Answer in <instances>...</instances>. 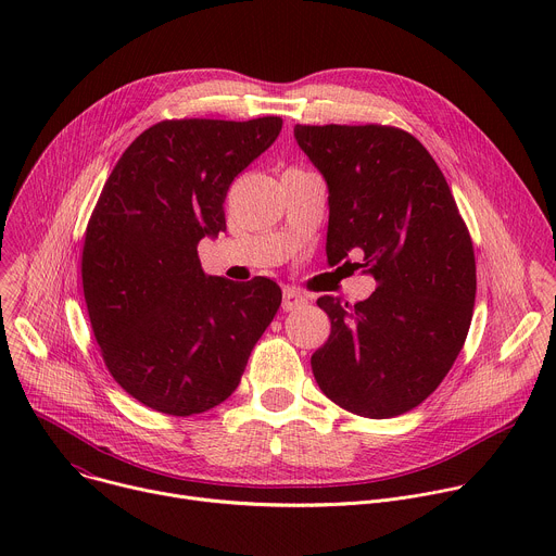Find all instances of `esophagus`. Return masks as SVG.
<instances>
[{"label":"esophagus","mask_w":556,"mask_h":556,"mask_svg":"<svg viewBox=\"0 0 556 556\" xmlns=\"http://www.w3.org/2000/svg\"><path fill=\"white\" fill-rule=\"evenodd\" d=\"M307 305V294H303L296 288H286L283 290V299H281V307L283 312H292V309H301Z\"/></svg>","instance_id":"1"}]
</instances>
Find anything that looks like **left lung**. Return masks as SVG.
<instances>
[{"instance_id":"left-lung-1","label":"left lung","mask_w":556,"mask_h":556,"mask_svg":"<svg viewBox=\"0 0 556 556\" xmlns=\"http://www.w3.org/2000/svg\"><path fill=\"white\" fill-rule=\"evenodd\" d=\"M328 182V262L376 279L354 305L319 307L330 339L312 374L339 407L393 418L418 407L453 367L472 319L475 253L453 193L418 138L387 125H296ZM361 256L362 264H351Z\"/></svg>"}]
</instances>
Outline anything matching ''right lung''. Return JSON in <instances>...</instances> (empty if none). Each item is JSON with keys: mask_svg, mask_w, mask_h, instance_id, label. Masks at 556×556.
<instances>
[{"mask_svg": "<svg viewBox=\"0 0 556 556\" xmlns=\"http://www.w3.org/2000/svg\"><path fill=\"white\" fill-rule=\"evenodd\" d=\"M283 121L182 118L121 155L88 222L81 277L114 380L138 403L193 416L224 403L281 305L266 277L204 275L198 244L226 228L224 198Z\"/></svg>", "mask_w": 556, "mask_h": 556, "instance_id": "obj_1", "label": "right lung"}]
</instances>
